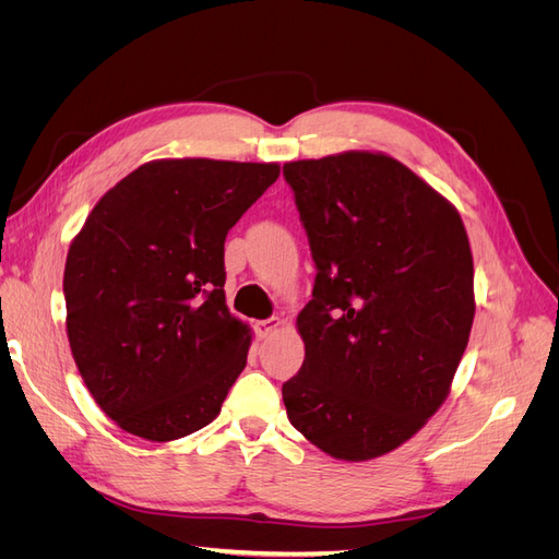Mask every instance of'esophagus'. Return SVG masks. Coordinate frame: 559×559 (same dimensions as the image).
I'll list each match as a JSON object with an SVG mask.
<instances>
[{"label": "esophagus", "instance_id": "34e87169", "mask_svg": "<svg viewBox=\"0 0 559 559\" xmlns=\"http://www.w3.org/2000/svg\"><path fill=\"white\" fill-rule=\"evenodd\" d=\"M280 326H282V319L280 317H270V319L257 321V326H253V331H257L259 341H263V337H270Z\"/></svg>", "mask_w": 559, "mask_h": 559}]
</instances>
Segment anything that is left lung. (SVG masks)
Segmentation results:
<instances>
[{
	"label": "left lung",
	"mask_w": 559,
	"mask_h": 559,
	"mask_svg": "<svg viewBox=\"0 0 559 559\" xmlns=\"http://www.w3.org/2000/svg\"><path fill=\"white\" fill-rule=\"evenodd\" d=\"M317 265L282 384L292 425L335 460H376L441 408L476 314L460 212L386 154L284 165Z\"/></svg>",
	"instance_id": "left-lung-1"
}]
</instances>
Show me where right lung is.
I'll return each instance as SVG.
<instances>
[{
  "mask_svg": "<svg viewBox=\"0 0 559 559\" xmlns=\"http://www.w3.org/2000/svg\"><path fill=\"white\" fill-rule=\"evenodd\" d=\"M277 163L163 158L109 189L67 251V337L123 431L177 441L222 413L251 331L226 306L228 230Z\"/></svg>",
  "mask_w": 559,
  "mask_h": 559,
  "instance_id": "right-lung-1",
  "label": "right lung"
}]
</instances>
